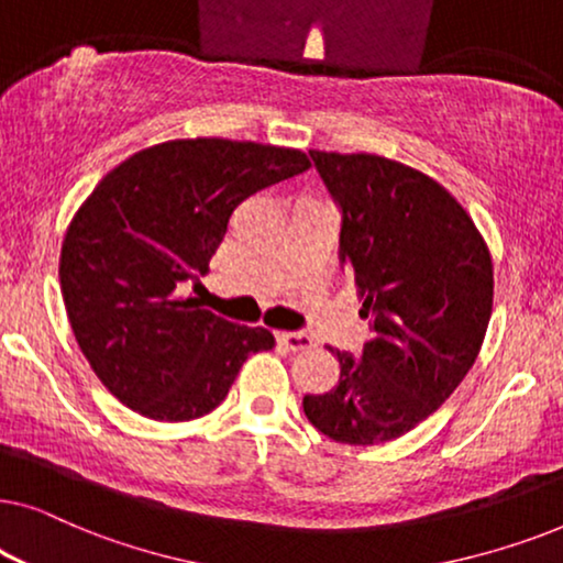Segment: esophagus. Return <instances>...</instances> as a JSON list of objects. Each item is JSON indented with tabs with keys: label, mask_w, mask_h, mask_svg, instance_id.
<instances>
[{
	"label": "esophagus",
	"mask_w": 563,
	"mask_h": 563,
	"mask_svg": "<svg viewBox=\"0 0 563 563\" xmlns=\"http://www.w3.org/2000/svg\"><path fill=\"white\" fill-rule=\"evenodd\" d=\"M276 341L287 345L289 351H307L312 349V338L307 333H276Z\"/></svg>",
	"instance_id": "34e87169"
}]
</instances>
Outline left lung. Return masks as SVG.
I'll return each instance as SVG.
<instances>
[{"instance_id": "left-lung-1", "label": "left lung", "mask_w": 563, "mask_h": 563, "mask_svg": "<svg viewBox=\"0 0 563 563\" xmlns=\"http://www.w3.org/2000/svg\"><path fill=\"white\" fill-rule=\"evenodd\" d=\"M341 207V261L374 320L364 356L333 351L341 379L307 395L320 433L376 445L410 433L479 356L492 318L489 245L449 189L376 153L310 151Z\"/></svg>"}]
</instances>
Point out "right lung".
I'll return each mask as SVG.
<instances>
[{
  "label": "right lung",
  "mask_w": 563,
  "mask_h": 563,
  "mask_svg": "<svg viewBox=\"0 0 563 563\" xmlns=\"http://www.w3.org/2000/svg\"><path fill=\"white\" fill-rule=\"evenodd\" d=\"M310 168L307 153L228 137H179L114 166L60 243V291L76 343L99 382L151 420L212 412L243 361L268 351L266 328L235 325L181 297L241 202Z\"/></svg>",
  "instance_id": "add662e5"
}]
</instances>
